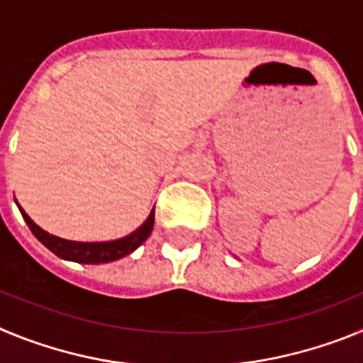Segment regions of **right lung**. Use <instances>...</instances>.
Segmentation results:
<instances>
[{
    "mask_svg": "<svg viewBox=\"0 0 363 363\" xmlns=\"http://www.w3.org/2000/svg\"><path fill=\"white\" fill-rule=\"evenodd\" d=\"M19 213H21L23 220L27 221V225L28 229L32 230V234H34L49 251H52L54 255L60 256V258L70 259V262H78V264L98 265L123 258V256L136 251L138 247L142 245V243L149 238L150 230H152L154 227L152 209L149 218L143 221V225L138 227L134 233H130L129 236H125V238L112 240V242H72V240L57 238L54 234H49L47 230L41 229L40 225H36V223L28 218V214L25 213L21 207H19Z\"/></svg>",
    "mask_w": 363,
    "mask_h": 363,
    "instance_id": "1",
    "label": "right lung"
}]
</instances>
